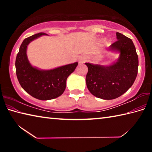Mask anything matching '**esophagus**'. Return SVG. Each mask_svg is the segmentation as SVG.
I'll use <instances>...</instances> for the list:
<instances>
[{"label":"esophagus","instance_id":"obj_1","mask_svg":"<svg viewBox=\"0 0 152 152\" xmlns=\"http://www.w3.org/2000/svg\"><path fill=\"white\" fill-rule=\"evenodd\" d=\"M84 61V60H80V62H83Z\"/></svg>","mask_w":152,"mask_h":152}]
</instances>
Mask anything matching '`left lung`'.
Segmentation results:
<instances>
[{"instance_id":"8db88e82","label":"left lung","mask_w":152,"mask_h":152,"mask_svg":"<svg viewBox=\"0 0 152 152\" xmlns=\"http://www.w3.org/2000/svg\"><path fill=\"white\" fill-rule=\"evenodd\" d=\"M116 42L109 50L120 53L111 65L85 63L88 71L86 86L92 94L100 99L111 100L119 97L133 85L137 75L138 56L132 40L117 33Z\"/></svg>"}]
</instances>
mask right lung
<instances>
[{
    "mask_svg": "<svg viewBox=\"0 0 152 152\" xmlns=\"http://www.w3.org/2000/svg\"><path fill=\"white\" fill-rule=\"evenodd\" d=\"M45 35V33H39L25 39L15 61L17 77L20 86L31 96L42 101L56 99L63 94L67 78L78 64L75 62L48 70H39L31 65L27 56V45Z\"/></svg>",
    "mask_w": 152,
    "mask_h": 152,
    "instance_id": "add662e5",
    "label": "right lung"
}]
</instances>
